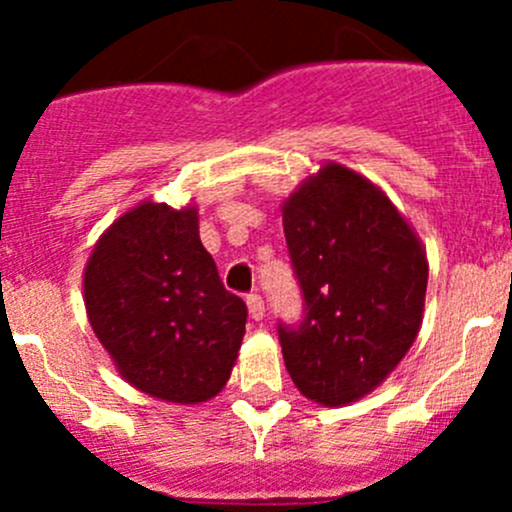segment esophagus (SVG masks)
<instances>
[{"label": "esophagus", "instance_id": "1", "mask_svg": "<svg viewBox=\"0 0 512 512\" xmlns=\"http://www.w3.org/2000/svg\"><path fill=\"white\" fill-rule=\"evenodd\" d=\"M245 302H247V312H250V317L255 319V322H257V319L265 317V299H262L260 294H257V292L247 294Z\"/></svg>", "mask_w": 512, "mask_h": 512}]
</instances>
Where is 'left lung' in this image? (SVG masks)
<instances>
[{
	"instance_id": "obj_1",
	"label": "left lung",
	"mask_w": 512,
	"mask_h": 512,
	"mask_svg": "<svg viewBox=\"0 0 512 512\" xmlns=\"http://www.w3.org/2000/svg\"><path fill=\"white\" fill-rule=\"evenodd\" d=\"M304 319L280 324L294 386L342 406L369 394L414 344L428 262L384 190L339 163L309 175L282 205Z\"/></svg>"
}]
</instances>
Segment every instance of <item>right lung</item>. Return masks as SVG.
Returning <instances> with one entry per match:
<instances>
[{
    "instance_id": "1",
    "label": "right lung",
    "mask_w": 512,
    "mask_h": 512,
    "mask_svg": "<svg viewBox=\"0 0 512 512\" xmlns=\"http://www.w3.org/2000/svg\"><path fill=\"white\" fill-rule=\"evenodd\" d=\"M84 302L118 374L143 394L200 404L223 391L247 307L198 235V208L143 200L94 245Z\"/></svg>"
}]
</instances>
